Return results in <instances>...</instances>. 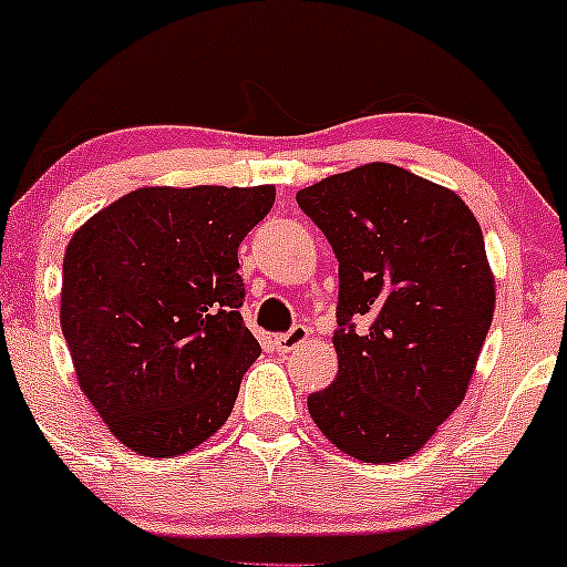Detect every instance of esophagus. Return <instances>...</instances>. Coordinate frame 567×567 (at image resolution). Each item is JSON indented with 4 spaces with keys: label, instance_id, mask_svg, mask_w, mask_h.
<instances>
[{
    "label": "esophagus",
    "instance_id": "34e87169",
    "mask_svg": "<svg viewBox=\"0 0 567 567\" xmlns=\"http://www.w3.org/2000/svg\"><path fill=\"white\" fill-rule=\"evenodd\" d=\"M306 338H309V328H306V324H292L288 333H279L275 338V347L277 351H282V354H288V351L301 347Z\"/></svg>",
    "mask_w": 567,
    "mask_h": 567
}]
</instances>
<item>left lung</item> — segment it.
Wrapping results in <instances>:
<instances>
[{
	"label": "left lung",
	"instance_id": "8db88e82",
	"mask_svg": "<svg viewBox=\"0 0 567 567\" xmlns=\"http://www.w3.org/2000/svg\"><path fill=\"white\" fill-rule=\"evenodd\" d=\"M338 258V375L309 413L338 451L392 464L464 400L496 285L483 229L451 188L386 162L296 194Z\"/></svg>",
	"mask_w": 567,
	"mask_h": 567
}]
</instances>
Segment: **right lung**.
<instances>
[{
    "instance_id": "obj_1",
    "label": "right lung",
    "mask_w": 567,
    "mask_h": 567,
    "mask_svg": "<svg viewBox=\"0 0 567 567\" xmlns=\"http://www.w3.org/2000/svg\"><path fill=\"white\" fill-rule=\"evenodd\" d=\"M275 186H146L95 213L63 258L61 328L84 396L152 458L224 426L261 354L239 306L237 250Z\"/></svg>"
}]
</instances>
